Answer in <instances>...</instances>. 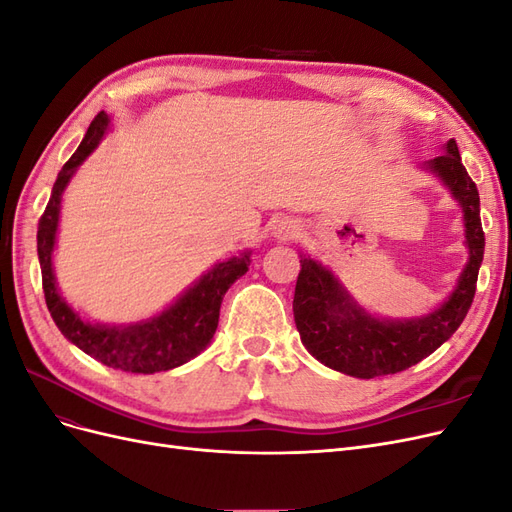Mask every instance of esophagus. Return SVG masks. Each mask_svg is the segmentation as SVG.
Masks as SVG:
<instances>
[{"mask_svg": "<svg viewBox=\"0 0 512 512\" xmlns=\"http://www.w3.org/2000/svg\"><path fill=\"white\" fill-rule=\"evenodd\" d=\"M273 235L280 241H297L303 235V226L292 218H282V220H277V224L273 228Z\"/></svg>", "mask_w": 512, "mask_h": 512, "instance_id": "1", "label": "esophagus"}]
</instances>
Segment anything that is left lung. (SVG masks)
<instances>
[{
	"label": "left lung",
	"mask_w": 512,
	"mask_h": 512,
	"mask_svg": "<svg viewBox=\"0 0 512 512\" xmlns=\"http://www.w3.org/2000/svg\"><path fill=\"white\" fill-rule=\"evenodd\" d=\"M427 166L451 188L463 207L466 243L470 247L468 265L451 297L433 314L408 322H382L365 314L331 271L316 260L301 258L292 301L294 322L309 354L335 371L369 380L416 365L459 329L474 301L478 269L485 254L476 183L461 164L455 138L446 143V153Z\"/></svg>",
	"instance_id": "obj_1"
}]
</instances>
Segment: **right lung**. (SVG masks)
<instances>
[{
  "label": "right lung",
  "instance_id": "right-lung-1",
  "mask_svg": "<svg viewBox=\"0 0 512 512\" xmlns=\"http://www.w3.org/2000/svg\"><path fill=\"white\" fill-rule=\"evenodd\" d=\"M108 126V115L102 111L91 121V126L81 141L79 149L59 170L53 192L38 224V258L42 269V290L46 307L57 324V329L68 337L74 346L96 361L132 374H156L179 367L203 352L218 329L220 305L226 290L245 275L250 267V254L218 262L207 275L198 280L183 297L168 307L160 316L143 324H132L126 329H108L100 324H89L74 314L61 299L55 286L51 254L55 245V232L59 220L61 194L66 183L91 151H94Z\"/></svg>",
  "mask_w": 512,
  "mask_h": 512
}]
</instances>
